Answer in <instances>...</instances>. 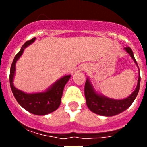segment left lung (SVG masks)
<instances>
[{
	"instance_id": "obj_1",
	"label": "left lung",
	"mask_w": 147,
	"mask_h": 147,
	"mask_svg": "<svg viewBox=\"0 0 147 147\" xmlns=\"http://www.w3.org/2000/svg\"><path fill=\"white\" fill-rule=\"evenodd\" d=\"M125 49L127 53L130 54L131 57L137 64V62L135 59L133 52L131 48L127 46ZM140 82H141V76L139 75L138 80V85L135 91L128 98L122 100H115L106 98V97L97 94L93 90V87L90 85L88 80H87L85 85V96L88 108L95 113L105 115V116H113V115H117L123 112L128 107H129L132 102H134L135 98H136L139 91Z\"/></svg>"
}]
</instances>
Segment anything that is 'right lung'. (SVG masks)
I'll list each match as a JSON object with an SVG mask.
<instances>
[{"label": "right lung", "instance_id": "right-lung-1", "mask_svg": "<svg viewBox=\"0 0 147 147\" xmlns=\"http://www.w3.org/2000/svg\"><path fill=\"white\" fill-rule=\"evenodd\" d=\"M34 40L35 37H34L32 40L26 42L23 45L20 51L15 55L10 69L9 82L11 91L15 98H16L17 102L28 112L32 113L34 115H42L50 113L59 107L64 87L67 82L69 80L71 75H67L62 77L59 81L57 82L50 89L44 93L28 94L17 89L12 83L15 71V63L22 55L24 49L32 43Z\"/></svg>", "mask_w": 147, "mask_h": 147}]
</instances>
